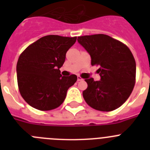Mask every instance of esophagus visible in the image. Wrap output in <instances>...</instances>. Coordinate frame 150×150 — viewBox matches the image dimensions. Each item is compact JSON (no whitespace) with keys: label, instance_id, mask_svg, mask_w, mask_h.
<instances>
[{"label":"esophagus","instance_id":"obj_1","mask_svg":"<svg viewBox=\"0 0 150 150\" xmlns=\"http://www.w3.org/2000/svg\"><path fill=\"white\" fill-rule=\"evenodd\" d=\"M82 80H83V78H82L80 76H77V81H82Z\"/></svg>","mask_w":150,"mask_h":150}]
</instances>
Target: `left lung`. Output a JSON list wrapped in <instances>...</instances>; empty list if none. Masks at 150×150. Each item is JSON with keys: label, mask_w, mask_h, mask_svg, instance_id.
I'll return each mask as SVG.
<instances>
[{"label": "left lung", "mask_w": 150, "mask_h": 150, "mask_svg": "<svg viewBox=\"0 0 150 150\" xmlns=\"http://www.w3.org/2000/svg\"><path fill=\"white\" fill-rule=\"evenodd\" d=\"M91 56L92 66H98L100 80L86 79L88 87L83 96L97 110L109 112L122 105L133 91L136 80V62L128 46L106 34L78 37Z\"/></svg>", "instance_id": "left-lung-1"}]
</instances>
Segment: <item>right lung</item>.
Listing matches in <instances>:
<instances>
[{"instance_id": "1", "label": "right lung", "mask_w": 150, "mask_h": 150, "mask_svg": "<svg viewBox=\"0 0 150 150\" xmlns=\"http://www.w3.org/2000/svg\"><path fill=\"white\" fill-rule=\"evenodd\" d=\"M76 40V37L44 36L21 53L16 65L17 82L21 95L29 105L46 111L63 103L77 76H62L59 68Z\"/></svg>"}]
</instances>
